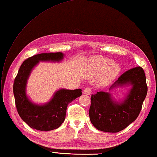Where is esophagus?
<instances>
[{
    "mask_svg": "<svg viewBox=\"0 0 157 157\" xmlns=\"http://www.w3.org/2000/svg\"><path fill=\"white\" fill-rule=\"evenodd\" d=\"M90 93H91V89L89 88V87H86L84 89V90H83V93L85 94V95H89Z\"/></svg>",
    "mask_w": 157,
    "mask_h": 157,
    "instance_id": "1",
    "label": "esophagus"
}]
</instances>
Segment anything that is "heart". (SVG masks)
<instances>
[{
  "mask_svg": "<svg viewBox=\"0 0 157 157\" xmlns=\"http://www.w3.org/2000/svg\"><path fill=\"white\" fill-rule=\"evenodd\" d=\"M89 67V76L94 78L99 75L97 85L100 86L110 84L120 71L119 64L101 56H96L91 58Z\"/></svg>",
  "mask_w": 157,
  "mask_h": 157,
  "instance_id": "1",
  "label": "heart"
}]
</instances>
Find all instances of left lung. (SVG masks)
Returning a JSON list of instances; mask_svg holds the SVG:
<instances>
[{
	"label": "left lung",
	"mask_w": 157,
	"mask_h": 157,
	"mask_svg": "<svg viewBox=\"0 0 157 157\" xmlns=\"http://www.w3.org/2000/svg\"><path fill=\"white\" fill-rule=\"evenodd\" d=\"M128 86H131L128 93L119 101L108 92L99 91L92 95L89 117L97 130L116 133L124 130L138 117L148 90L144 71L141 67L125 72L109 90Z\"/></svg>",
	"instance_id": "obj_1"
}]
</instances>
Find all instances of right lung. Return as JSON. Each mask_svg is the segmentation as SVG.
<instances>
[{
  "instance_id": "add662e5",
  "label": "right lung",
  "mask_w": 157,
  "mask_h": 157,
  "mask_svg": "<svg viewBox=\"0 0 157 157\" xmlns=\"http://www.w3.org/2000/svg\"><path fill=\"white\" fill-rule=\"evenodd\" d=\"M64 56L61 52L37 54L27 58L19 68L13 84L15 105L21 118L31 128L46 132L57 129L64 122L68 104L82 95L81 89H60L44 104L32 102L27 95V81L34 67L40 62H60Z\"/></svg>"
}]
</instances>
